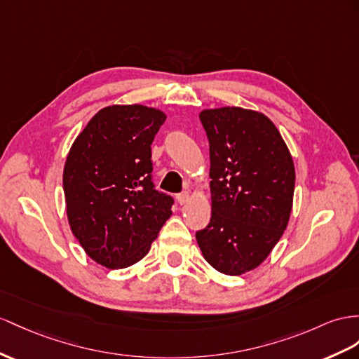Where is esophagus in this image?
Listing matches in <instances>:
<instances>
[{
    "label": "esophagus",
    "instance_id": "1",
    "mask_svg": "<svg viewBox=\"0 0 359 359\" xmlns=\"http://www.w3.org/2000/svg\"><path fill=\"white\" fill-rule=\"evenodd\" d=\"M189 198H191L189 192H182V194H179V196H177V201H179L180 205H185V203H188Z\"/></svg>",
    "mask_w": 359,
    "mask_h": 359
}]
</instances>
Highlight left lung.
Masks as SVG:
<instances>
[{"label":"left lung","mask_w":359,"mask_h":359,"mask_svg":"<svg viewBox=\"0 0 359 359\" xmlns=\"http://www.w3.org/2000/svg\"><path fill=\"white\" fill-rule=\"evenodd\" d=\"M209 140L210 223L196 233L205 259L229 276L267 259L287 229L296 170L278 127L258 110L200 112Z\"/></svg>","instance_id":"left-lung-1"}]
</instances>
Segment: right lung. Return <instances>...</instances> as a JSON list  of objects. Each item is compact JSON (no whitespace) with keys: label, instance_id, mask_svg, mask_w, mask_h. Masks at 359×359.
<instances>
[{"label":"right lung","instance_id":"1","mask_svg":"<svg viewBox=\"0 0 359 359\" xmlns=\"http://www.w3.org/2000/svg\"><path fill=\"white\" fill-rule=\"evenodd\" d=\"M167 115L144 104H114L92 116L63 168L67 217L92 261L126 269L149 253L172 198L151 182V142Z\"/></svg>","mask_w":359,"mask_h":359}]
</instances>
